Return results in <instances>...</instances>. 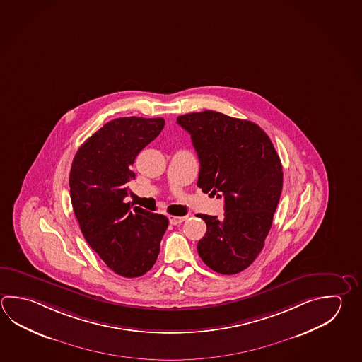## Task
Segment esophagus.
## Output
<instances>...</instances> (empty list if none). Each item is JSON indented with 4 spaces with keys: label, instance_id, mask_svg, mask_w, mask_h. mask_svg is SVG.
<instances>
[{
    "label": "esophagus",
    "instance_id": "1",
    "mask_svg": "<svg viewBox=\"0 0 362 362\" xmlns=\"http://www.w3.org/2000/svg\"><path fill=\"white\" fill-rule=\"evenodd\" d=\"M187 218H188L187 215H185V216H169V221H170V224H173V226H177V224H180V223L185 221Z\"/></svg>",
    "mask_w": 362,
    "mask_h": 362
}]
</instances>
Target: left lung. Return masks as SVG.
I'll return each mask as SVG.
<instances>
[{"instance_id":"obj_1","label":"left lung","mask_w":362,"mask_h":362,"mask_svg":"<svg viewBox=\"0 0 362 362\" xmlns=\"http://www.w3.org/2000/svg\"><path fill=\"white\" fill-rule=\"evenodd\" d=\"M199 160L197 185L224 198V218L198 214L207 230L199 257L224 275L240 273L264 248L283 188L281 163L257 124L206 110L177 116Z\"/></svg>"}]
</instances>
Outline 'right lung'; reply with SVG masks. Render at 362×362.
<instances>
[{"mask_svg":"<svg viewBox=\"0 0 362 362\" xmlns=\"http://www.w3.org/2000/svg\"><path fill=\"white\" fill-rule=\"evenodd\" d=\"M163 117H119L76 151L70 169V198L83 235L103 262L124 278L147 273L156 262L169 220L130 210L124 202L138 153L164 128Z\"/></svg>","mask_w":362,"mask_h":362,"instance_id":"right-lung-1","label":"right lung"}]
</instances>
